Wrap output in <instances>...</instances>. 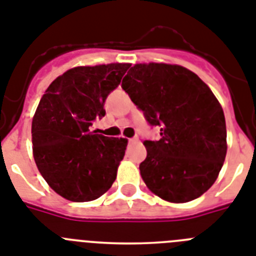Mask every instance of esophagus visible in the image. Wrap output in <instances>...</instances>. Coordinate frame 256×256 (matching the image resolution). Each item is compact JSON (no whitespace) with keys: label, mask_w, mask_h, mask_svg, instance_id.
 Returning <instances> with one entry per match:
<instances>
[{"label":"esophagus","mask_w":256,"mask_h":256,"mask_svg":"<svg viewBox=\"0 0 256 256\" xmlns=\"http://www.w3.org/2000/svg\"><path fill=\"white\" fill-rule=\"evenodd\" d=\"M136 141H137V138H136V137H133V138H130V140H128V142H136Z\"/></svg>","instance_id":"esophagus-1"}]
</instances>
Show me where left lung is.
Wrapping results in <instances>:
<instances>
[{
	"label": "left lung",
	"mask_w": 256,
	"mask_h": 256,
	"mask_svg": "<svg viewBox=\"0 0 256 256\" xmlns=\"http://www.w3.org/2000/svg\"><path fill=\"white\" fill-rule=\"evenodd\" d=\"M122 88L160 128L158 141L145 140L140 172L162 200L184 203L202 196L218 178L226 155V118L211 89L194 72L174 64H134Z\"/></svg>",
	"instance_id": "left-lung-1"
}]
</instances>
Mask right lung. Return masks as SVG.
Here are the masks:
<instances>
[{
	"mask_svg": "<svg viewBox=\"0 0 256 256\" xmlns=\"http://www.w3.org/2000/svg\"><path fill=\"white\" fill-rule=\"evenodd\" d=\"M130 66L75 67L56 78L41 98L32 120L34 158L50 188L66 200H97L116 178L128 141L89 128L104 116L107 96Z\"/></svg>",
	"mask_w": 256,
	"mask_h": 256,
	"instance_id": "1",
	"label": "right lung"
}]
</instances>
